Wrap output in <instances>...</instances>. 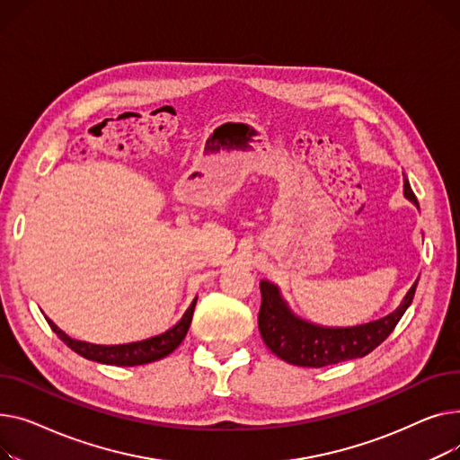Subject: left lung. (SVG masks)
Segmentation results:
<instances>
[{"instance_id":"8db88e82","label":"left lung","mask_w":460,"mask_h":460,"mask_svg":"<svg viewBox=\"0 0 460 460\" xmlns=\"http://www.w3.org/2000/svg\"><path fill=\"white\" fill-rule=\"evenodd\" d=\"M404 197L418 206L409 180H404ZM418 280L404 295L399 308L386 317L369 321L357 327H321L296 317L282 299L280 289L267 282H260L261 306L258 327L265 345L279 358L303 367H323L343 360L362 358L375 347H379L395 329L402 314L411 306Z\"/></svg>"}]
</instances>
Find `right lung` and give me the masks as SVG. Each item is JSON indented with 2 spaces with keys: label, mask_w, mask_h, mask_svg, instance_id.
Listing matches in <instances>:
<instances>
[{
  "label": "right lung",
  "mask_w": 460,
  "mask_h": 460,
  "mask_svg": "<svg viewBox=\"0 0 460 460\" xmlns=\"http://www.w3.org/2000/svg\"><path fill=\"white\" fill-rule=\"evenodd\" d=\"M195 305H197V296L193 299L191 306L185 310L183 317L169 331L141 341H131L122 345H96L89 341H79L66 336L51 319H48V325L74 350V353L81 355L87 360L110 364V366H141V364L155 362L159 358H165L181 343V340L189 331V325H191Z\"/></svg>",
  "instance_id": "right-lung-1"
}]
</instances>
